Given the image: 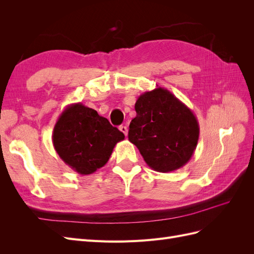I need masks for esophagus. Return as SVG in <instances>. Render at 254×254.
Here are the masks:
<instances>
[{
    "label": "esophagus",
    "instance_id": "34e87169",
    "mask_svg": "<svg viewBox=\"0 0 254 254\" xmlns=\"http://www.w3.org/2000/svg\"><path fill=\"white\" fill-rule=\"evenodd\" d=\"M120 130L127 136V134H128V129H127L126 126H120Z\"/></svg>",
    "mask_w": 254,
    "mask_h": 254
}]
</instances>
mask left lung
Returning <instances> with one entry per match:
<instances>
[{"instance_id":"obj_1","label":"left lung","mask_w":254,"mask_h":254,"mask_svg":"<svg viewBox=\"0 0 254 254\" xmlns=\"http://www.w3.org/2000/svg\"><path fill=\"white\" fill-rule=\"evenodd\" d=\"M128 139L153 171L170 173L186 165L197 147L199 124L194 113L172 92L157 88L136 99Z\"/></svg>"}]
</instances>
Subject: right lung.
Segmentation results:
<instances>
[{
	"mask_svg": "<svg viewBox=\"0 0 254 254\" xmlns=\"http://www.w3.org/2000/svg\"><path fill=\"white\" fill-rule=\"evenodd\" d=\"M52 139L66 165L80 175H90L108 162L114 146L125 135L94 109L77 103L60 114Z\"/></svg>",
	"mask_w": 254,
	"mask_h": 254,
	"instance_id": "1",
	"label": "right lung"
}]
</instances>
